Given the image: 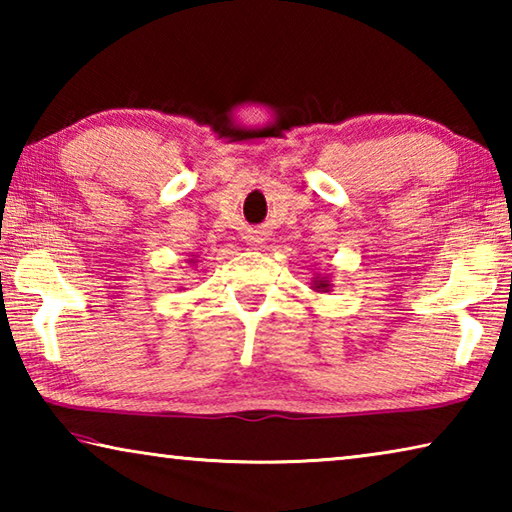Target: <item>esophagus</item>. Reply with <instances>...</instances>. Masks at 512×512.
<instances>
[{
    "label": "esophagus",
    "instance_id": "obj_1",
    "mask_svg": "<svg viewBox=\"0 0 512 512\" xmlns=\"http://www.w3.org/2000/svg\"><path fill=\"white\" fill-rule=\"evenodd\" d=\"M248 244L253 246V248H259V246H262V237H259V235H250V237H248Z\"/></svg>",
    "mask_w": 512,
    "mask_h": 512
}]
</instances>
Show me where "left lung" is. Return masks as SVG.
Returning <instances> with one entry per match:
<instances>
[{"label": "left lung", "instance_id": "obj_1", "mask_svg": "<svg viewBox=\"0 0 512 512\" xmlns=\"http://www.w3.org/2000/svg\"><path fill=\"white\" fill-rule=\"evenodd\" d=\"M311 289H314L316 293H327V291H332V280H329V277L314 275V277H311Z\"/></svg>", "mask_w": 512, "mask_h": 512}]
</instances>
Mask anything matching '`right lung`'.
<instances>
[{
	"mask_svg": "<svg viewBox=\"0 0 512 512\" xmlns=\"http://www.w3.org/2000/svg\"><path fill=\"white\" fill-rule=\"evenodd\" d=\"M187 264H192V266H194V264H196V257H194V255L189 257V259H187Z\"/></svg>",
	"mask_w": 512,
	"mask_h": 512,
	"instance_id": "right-lung-1",
	"label": "right lung"
}]
</instances>
